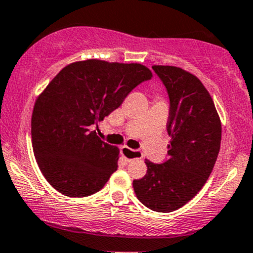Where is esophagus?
I'll use <instances>...</instances> for the list:
<instances>
[{"label":"esophagus","instance_id":"34e87169","mask_svg":"<svg viewBox=\"0 0 253 253\" xmlns=\"http://www.w3.org/2000/svg\"><path fill=\"white\" fill-rule=\"evenodd\" d=\"M121 154L127 161H132V160H138V159L143 158L142 151L139 150H133V149H129L128 147H122L121 148Z\"/></svg>","mask_w":253,"mask_h":253}]
</instances>
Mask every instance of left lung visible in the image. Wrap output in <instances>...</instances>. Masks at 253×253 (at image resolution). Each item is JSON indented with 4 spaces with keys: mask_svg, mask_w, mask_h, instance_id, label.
<instances>
[{
    "mask_svg": "<svg viewBox=\"0 0 253 253\" xmlns=\"http://www.w3.org/2000/svg\"><path fill=\"white\" fill-rule=\"evenodd\" d=\"M169 97V159L147 160V174L133 180L138 200L156 212H172L190 201L216 164L222 124L203 82L184 69L153 65Z\"/></svg>",
    "mask_w": 253,
    "mask_h": 253,
    "instance_id": "8db88e82",
    "label": "left lung"
}]
</instances>
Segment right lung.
<instances>
[{"mask_svg":"<svg viewBox=\"0 0 253 253\" xmlns=\"http://www.w3.org/2000/svg\"><path fill=\"white\" fill-rule=\"evenodd\" d=\"M151 78L142 64L86 59L66 65L49 82L34 105L31 140L37 165L55 190L84 198L104 187L118 169L120 150L92 126Z\"/></svg>","mask_w":253,"mask_h":253,"instance_id":"1","label":"right lung"}]
</instances>
